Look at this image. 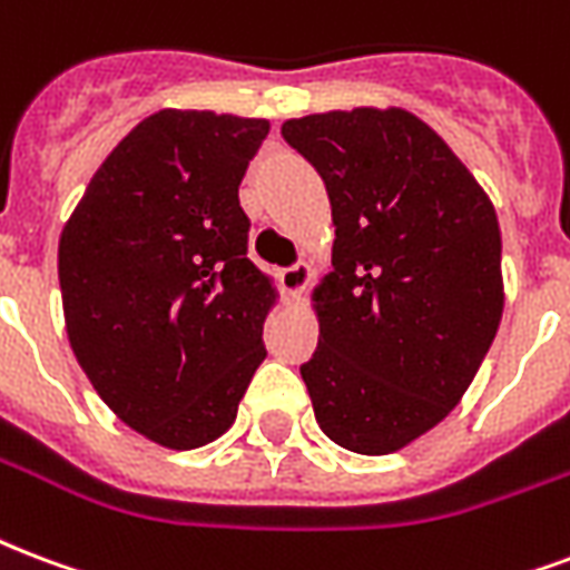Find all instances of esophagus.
<instances>
[{
	"label": "esophagus",
	"mask_w": 570,
	"mask_h": 570,
	"mask_svg": "<svg viewBox=\"0 0 570 570\" xmlns=\"http://www.w3.org/2000/svg\"><path fill=\"white\" fill-rule=\"evenodd\" d=\"M311 281V266H304V263H295V266L284 268L281 272V286H284V293L298 295Z\"/></svg>",
	"instance_id": "34e87169"
}]
</instances>
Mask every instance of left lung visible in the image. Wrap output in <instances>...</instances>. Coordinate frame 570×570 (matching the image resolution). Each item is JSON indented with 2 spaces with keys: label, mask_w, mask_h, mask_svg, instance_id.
<instances>
[{
  "label": "left lung",
  "mask_w": 570,
  "mask_h": 570,
  "mask_svg": "<svg viewBox=\"0 0 570 570\" xmlns=\"http://www.w3.org/2000/svg\"><path fill=\"white\" fill-rule=\"evenodd\" d=\"M281 134L323 176L337 236L302 380L328 440L389 454L458 406L497 337V212L406 110L320 112Z\"/></svg>",
  "instance_id": "8db88e82"
}]
</instances>
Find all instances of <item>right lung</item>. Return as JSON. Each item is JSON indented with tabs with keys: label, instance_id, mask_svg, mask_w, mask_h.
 I'll return each mask as SVG.
<instances>
[{
	"label": "right lung",
	"instance_id": "add662e5",
	"mask_svg": "<svg viewBox=\"0 0 570 570\" xmlns=\"http://www.w3.org/2000/svg\"><path fill=\"white\" fill-rule=\"evenodd\" d=\"M266 119L160 110L107 155L59 238L77 362L128 428L188 451L227 433L266 358L275 289L238 185Z\"/></svg>",
	"mask_w": 570,
	"mask_h": 570
}]
</instances>
